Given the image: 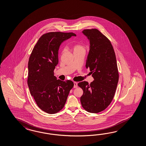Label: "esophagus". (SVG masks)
Here are the masks:
<instances>
[{
  "instance_id": "esophagus-1",
  "label": "esophagus",
  "mask_w": 146,
  "mask_h": 146,
  "mask_svg": "<svg viewBox=\"0 0 146 146\" xmlns=\"http://www.w3.org/2000/svg\"><path fill=\"white\" fill-rule=\"evenodd\" d=\"M78 87V83L76 82H74V88H76Z\"/></svg>"
}]
</instances>
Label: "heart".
<instances>
[{
    "instance_id": "1",
    "label": "heart",
    "mask_w": 146,
    "mask_h": 146,
    "mask_svg": "<svg viewBox=\"0 0 146 146\" xmlns=\"http://www.w3.org/2000/svg\"><path fill=\"white\" fill-rule=\"evenodd\" d=\"M73 49L74 51H78V50H85V48L84 47L83 45L79 44V43L74 44L73 47Z\"/></svg>"
}]
</instances>
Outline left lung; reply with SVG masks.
<instances>
[{"instance_id":"1","label":"left lung","mask_w":146,"mask_h":146,"mask_svg":"<svg viewBox=\"0 0 146 146\" xmlns=\"http://www.w3.org/2000/svg\"><path fill=\"white\" fill-rule=\"evenodd\" d=\"M90 40L86 67L89 68L94 81H82L78 85L83 91L80 98L82 106L92 113L105 110L114 97L119 74L116 56L110 40L98 29L84 30Z\"/></svg>"}]
</instances>
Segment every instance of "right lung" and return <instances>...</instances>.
<instances>
[{"instance_id":"right-lung-1","label":"right lung","mask_w":146,"mask_h":146,"mask_svg":"<svg viewBox=\"0 0 146 146\" xmlns=\"http://www.w3.org/2000/svg\"><path fill=\"white\" fill-rule=\"evenodd\" d=\"M75 36L73 32L44 33L38 40L30 56L28 87L38 106L48 114H55L63 109L74 86L71 80H57L54 71L58 63L60 44Z\"/></svg>"}]
</instances>
